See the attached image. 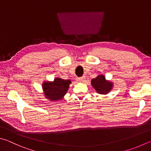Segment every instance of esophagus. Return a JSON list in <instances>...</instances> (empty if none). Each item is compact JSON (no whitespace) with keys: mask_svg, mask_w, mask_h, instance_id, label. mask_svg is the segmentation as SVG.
Listing matches in <instances>:
<instances>
[{"mask_svg":"<svg viewBox=\"0 0 151 151\" xmlns=\"http://www.w3.org/2000/svg\"><path fill=\"white\" fill-rule=\"evenodd\" d=\"M85 76H83V77H81V78H79L78 79H79V81H81V82H85Z\"/></svg>","mask_w":151,"mask_h":151,"instance_id":"34e87169","label":"esophagus"}]
</instances>
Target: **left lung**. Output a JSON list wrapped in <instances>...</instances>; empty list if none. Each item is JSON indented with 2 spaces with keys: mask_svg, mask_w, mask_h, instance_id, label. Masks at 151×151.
<instances>
[{
  "mask_svg": "<svg viewBox=\"0 0 151 151\" xmlns=\"http://www.w3.org/2000/svg\"><path fill=\"white\" fill-rule=\"evenodd\" d=\"M91 85L96 93L101 95H106L112 89L113 83L107 81L104 75H99L91 80Z\"/></svg>",
  "mask_w": 151,
  "mask_h": 151,
  "instance_id": "left-lung-1",
  "label": "left lung"
}]
</instances>
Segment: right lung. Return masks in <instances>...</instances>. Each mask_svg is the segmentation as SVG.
<instances>
[{
  "instance_id": "right-lung-1",
  "label": "right lung",
  "mask_w": 151,
  "mask_h": 151,
  "mask_svg": "<svg viewBox=\"0 0 151 151\" xmlns=\"http://www.w3.org/2000/svg\"><path fill=\"white\" fill-rule=\"evenodd\" d=\"M72 83L70 79L56 78L52 81H44L42 84L45 97L50 101L62 100L66 95L69 85Z\"/></svg>"
}]
</instances>
